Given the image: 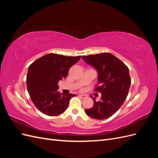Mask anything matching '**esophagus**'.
I'll list each match as a JSON object with an SVG mask.
<instances>
[{
  "mask_svg": "<svg viewBox=\"0 0 158 158\" xmlns=\"http://www.w3.org/2000/svg\"><path fill=\"white\" fill-rule=\"evenodd\" d=\"M78 96L80 97V98H82V99H84V98H86V95H82V94H80Z\"/></svg>",
  "mask_w": 158,
  "mask_h": 158,
  "instance_id": "esophagus-1",
  "label": "esophagus"
}]
</instances>
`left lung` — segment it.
<instances>
[{"label":"left lung","mask_w":158,"mask_h":158,"mask_svg":"<svg viewBox=\"0 0 158 158\" xmlns=\"http://www.w3.org/2000/svg\"><path fill=\"white\" fill-rule=\"evenodd\" d=\"M82 59L97 69L98 84L95 92L102 94L98 102L91 95L94 106L85 109V113L98 120L108 118L118 111L127 97L131 84L128 68L110 52L82 56Z\"/></svg>","instance_id":"obj_1"}]
</instances>
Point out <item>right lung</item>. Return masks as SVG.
I'll return each instance as SVG.
<instances>
[{"label": "right lung", "instance_id": "1", "mask_svg": "<svg viewBox=\"0 0 158 158\" xmlns=\"http://www.w3.org/2000/svg\"><path fill=\"white\" fill-rule=\"evenodd\" d=\"M80 58L81 56L49 53L30 64L26 78L27 89L32 102L41 112L56 116L66 111L70 99L76 95L60 94L58 82L67 76L69 69Z\"/></svg>", "mask_w": 158, "mask_h": 158}]
</instances>
